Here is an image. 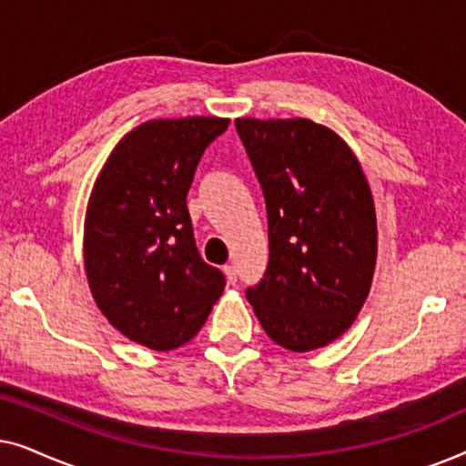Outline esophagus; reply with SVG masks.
Instances as JSON below:
<instances>
[{
    "label": "esophagus",
    "instance_id": "34e87169",
    "mask_svg": "<svg viewBox=\"0 0 466 466\" xmlns=\"http://www.w3.org/2000/svg\"><path fill=\"white\" fill-rule=\"evenodd\" d=\"M225 276H227V282L228 284L238 282V269H235L233 265H225Z\"/></svg>",
    "mask_w": 466,
    "mask_h": 466
}]
</instances>
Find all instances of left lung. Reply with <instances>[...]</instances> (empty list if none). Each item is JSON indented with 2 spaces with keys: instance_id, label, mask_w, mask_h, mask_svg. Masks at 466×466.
Segmentation results:
<instances>
[{
  "instance_id": "obj_1",
  "label": "left lung",
  "mask_w": 466,
  "mask_h": 466,
  "mask_svg": "<svg viewBox=\"0 0 466 466\" xmlns=\"http://www.w3.org/2000/svg\"><path fill=\"white\" fill-rule=\"evenodd\" d=\"M235 127L269 220V265L248 301L278 346H329L371 290L378 220L367 177L350 146L309 118H238Z\"/></svg>"
}]
</instances>
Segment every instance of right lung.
Here are the masks:
<instances>
[{"mask_svg":"<svg viewBox=\"0 0 466 466\" xmlns=\"http://www.w3.org/2000/svg\"><path fill=\"white\" fill-rule=\"evenodd\" d=\"M218 116L157 118L127 133L88 197L85 271L101 314L157 352L199 333L225 276L195 246L187 195L203 150L227 131Z\"/></svg>","mask_w":466,"mask_h":466,"instance_id":"right-lung-1","label":"right lung"}]
</instances>
